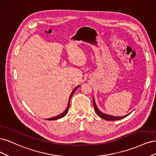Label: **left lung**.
I'll return each instance as SVG.
<instances>
[{"mask_svg": "<svg viewBox=\"0 0 156 156\" xmlns=\"http://www.w3.org/2000/svg\"><path fill=\"white\" fill-rule=\"evenodd\" d=\"M93 105H94V110L95 112H96V113H97V115H98V116L102 118L104 120H120L122 119H124L125 117H126L127 116H128V115L131 113H129L127 115H124V116H122V117H116V116H113V115H108V114H106V113H104L103 112H102L101 111H100L99 109L97 108V105H96V103H95V100H94V97H93Z\"/></svg>", "mask_w": 156, "mask_h": 156, "instance_id": "obj_1", "label": "left lung"}]
</instances>
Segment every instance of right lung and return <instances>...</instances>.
<instances>
[{
  "mask_svg": "<svg viewBox=\"0 0 156 156\" xmlns=\"http://www.w3.org/2000/svg\"><path fill=\"white\" fill-rule=\"evenodd\" d=\"M80 86V85H78V86H76V87H75L74 89V90L73 91H72V93H71V95H70V97H69V101H68V105H67V108L65 109V111L62 113H61V114H59V115H57V116H56V117H52V118H50V119H47V120H58V119H61V118H63V117H65V115H67V112H68V111H69V108H70V100H71V97L73 96V93L75 92V91H76V90L78 88V87Z\"/></svg>",
  "mask_w": 156,
  "mask_h": 156,
  "instance_id": "1",
  "label": "right lung"
}]
</instances>
